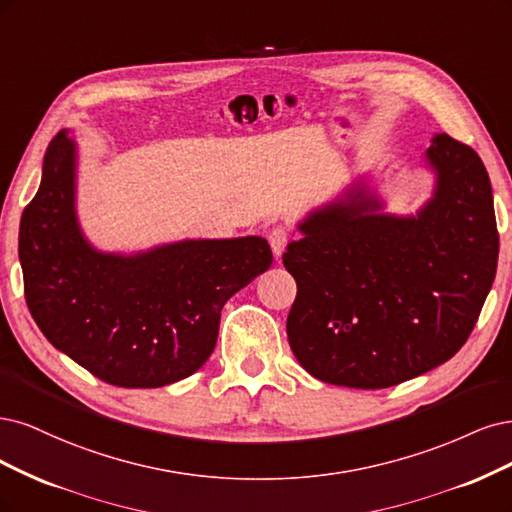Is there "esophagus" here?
Segmentation results:
<instances>
[{"instance_id":"1","label":"esophagus","mask_w":512,"mask_h":512,"mask_svg":"<svg viewBox=\"0 0 512 512\" xmlns=\"http://www.w3.org/2000/svg\"><path fill=\"white\" fill-rule=\"evenodd\" d=\"M268 240H270L274 257L276 259L283 257L287 244H289V232H287V229L285 227H274L272 232H270V236H268Z\"/></svg>"}]
</instances>
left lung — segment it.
<instances>
[{
	"mask_svg": "<svg viewBox=\"0 0 512 512\" xmlns=\"http://www.w3.org/2000/svg\"><path fill=\"white\" fill-rule=\"evenodd\" d=\"M423 166L434 187L415 214L387 212L366 174L298 221L302 238L283 255L298 283L287 336L323 383H404L449 361L481 315L500 246L489 174L447 134Z\"/></svg>",
	"mask_w": 512,
	"mask_h": 512,
	"instance_id": "obj_1",
	"label": "left lung"
}]
</instances>
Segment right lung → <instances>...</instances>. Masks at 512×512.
Masks as SVG:
<instances>
[{
    "instance_id": "obj_1",
    "label": "right lung",
    "mask_w": 512,
    "mask_h": 512,
    "mask_svg": "<svg viewBox=\"0 0 512 512\" xmlns=\"http://www.w3.org/2000/svg\"><path fill=\"white\" fill-rule=\"evenodd\" d=\"M76 189L78 144L59 131L19 229L31 317L55 349L104 383L153 389L183 381L214 351L225 302L270 268L268 240H178L106 253L82 232Z\"/></svg>"
}]
</instances>
